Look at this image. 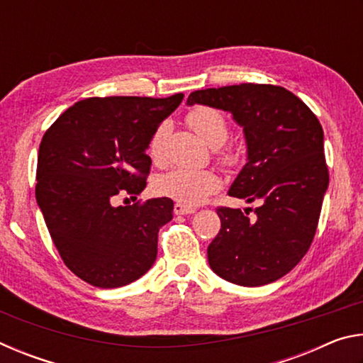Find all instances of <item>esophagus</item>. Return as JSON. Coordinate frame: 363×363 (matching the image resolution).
Masks as SVG:
<instances>
[{"mask_svg": "<svg viewBox=\"0 0 363 363\" xmlns=\"http://www.w3.org/2000/svg\"><path fill=\"white\" fill-rule=\"evenodd\" d=\"M192 213H195V208L192 206H187L184 203L174 205V214H177V216H182V214H192Z\"/></svg>", "mask_w": 363, "mask_h": 363, "instance_id": "obj_1", "label": "esophagus"}]
</instances>
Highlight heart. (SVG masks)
I'll return each mask as SVG.
<instances>
[{
    "instance_id": "obj_1",
    "label": "heart",
    "mask_w": 363,
    "mask_h": 363,
    "mask_svg": "<svg viewBox=\"0 0 363 363\" xmlns=\"http://www.w3.org/2000/svg\"><path fill=\"white\" fill-rule=\"evenodd\" d=\"M187 125L199 134L210 147H220L229 136V125L225 116L213 107H195L186 116ZM169 128L167 123L160 125L149 140V157L153 163L164 160V144H167ZM219 162L233 167L240 162L235 150H224L219 153ZM220 187L219 176L211 169H187L177 168L163 174L157 181L158 194L169 196L184 205H200L208 196Z\"/></svg>"
}]
</instances>
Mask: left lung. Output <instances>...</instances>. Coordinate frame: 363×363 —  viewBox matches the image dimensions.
<instances>
[{"label":"left lung","instance_id":"left-lung-1","mask_svg":"<svg viewBox=\"0 0 363 363\" xmlns=\"http://www.w3.org/2000/svg\"><path fill=\"white\" fill-rule=\"evenodd\" d=\"M189 106L230 112L243 128L247 164L229 195L251 203L255 218L219 206L220 230L208 247L213 272L230 284L261 286L284 277L314 240L328 168L320 121L290 91L242 83L190 93Z\"/></svg>","mask_w":363,"mask_h":363}]
</instances>
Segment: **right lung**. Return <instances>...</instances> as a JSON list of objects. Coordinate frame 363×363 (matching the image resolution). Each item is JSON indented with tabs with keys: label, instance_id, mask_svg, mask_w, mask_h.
<instances>
[{
	"label": "right lung",
	"instance_id": "1",
	"mask_svg": "<svg viewBox=\"0 0 363 363\" xmlns=\"http://www.w3.org/2000/svg\"><path fill=\"white\" fill-rule=\"evenodd\" d=\"M182 99V93L89 97L67 108L43 136L36 201L65 266L88 284L125 286L155 262L158 230L173 219V200L113 201L125 194L136 199L145 189L149 140Z\"/></svg>",
	"mask_w": 363,
	"mask_h": 363
}]
</instances>
